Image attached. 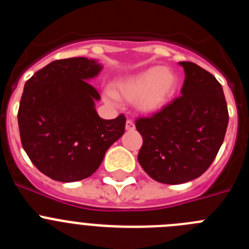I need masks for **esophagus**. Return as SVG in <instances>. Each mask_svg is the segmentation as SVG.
Returning <instances> with one entry per match:
<instances>
[{"label": "esophagus", "mask_w": 249, "mask_h": 249, "mask_svg": "<svg viewBox=\"0 0 249 249\" xmlns=\"http://www.w3.org/2000/svg\"><path fill=\"white\" fill-rule=\"evenodd\" d=\"M135 123H133V121L131 120H127L126 121V129L127 131H135Z\"/></svg>", "instance_id": "esophagus-1"}]
</instances>
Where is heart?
Segmentation results:
<instances>
[{
  "label": "heart",
  "mask_w": 249,
  "mask_h": 249,
  "mask_svg": "<svg viewBox=\"0 0 249 249\" xmlns=\"http://www.w3.org/2000/svg\"><path fill=\"white\" fill-rule=\"evenodd\" d=\"M178 76L168 67L155 66L142 72L122 78L114 85V92L107 91L106 97L111 102L117 96L135 102L140 111L157 112L166 107L175 96Z\"/></svg>",
  "instance_id": "heart-1"
}]
</instances>
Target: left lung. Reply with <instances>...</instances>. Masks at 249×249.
<instances>
[{
    "label": "left lung",
    "instance_id": "1",
    "mask_svg": "<svg viewBox=\"0 0 249 249\" xmlns=\"http://www.w3.org/2000/svg\"><path fill=\"white\" fill-rule=\"evenodd\" d=\"M186 78L179 97L136 121L143 138L138 162L155 181L179 184L206 172L228 126L223 89L215 77L193 62H179Z\"/></svg>",
    "mask_w": 249,
    "mask_h": 249
}]
</instances>
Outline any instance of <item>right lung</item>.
<instances>
[{
  "label": "right lung",
  "instance_id": "add662e5",
  "mask_svg": "<svg viewBox=\"0 0 249 249\" xmlns=\"http://www.w3.org/2000/svg\"><path fill=\"white\" fill-rule=\"evenodd\" d=\"M102 65L86 57L57 59L26 82L17 118L22 147L38 171L59 182L93 175L122 137L126 117L103 120L100 93L89 82Z\"/></svg>",
  "mask_w": 249,
  "mask_h": 249
}]
</instances>
